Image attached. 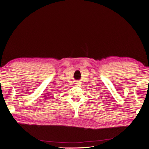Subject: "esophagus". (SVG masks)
Instances as JSON below:
<instances>
[{
  "label": "esophagus",
  "mask_w": 149,
  "mask_h": 149,
  "mask_svg": "<svg viewBox=\"0 0 149 149\" xmlns=\"http://www.w3.org/2000/svg\"><path fill=\"white\" fill-rule=\"evenodd\" d=\"M79 84V83H78V82L76 83V84Z\"/></svg>",
  "instance_id": "1"
}]
</instances>
